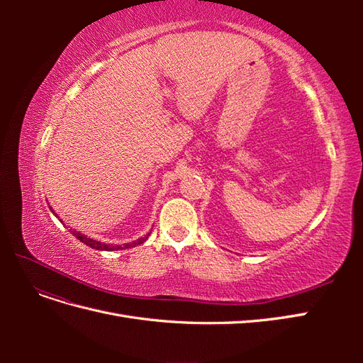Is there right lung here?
Instances as JSON below:
<instances>
[{"instance_id":"obj_1","label":"right lung","mask_w":363,"mask_h":363,"mask_svg":"<svg viewBox=\"0 0 363 363\" xmlns=\"http://www.w3.org/2000/svg\"><path fill=\"white\" fill-rule=\"evenodd\" d=\"M51 208V212L56 215V212L52 211V207H50ZM57 216V215H56ZM59 218V216H57ZM60 223H63L62 219H60ZM65 225V224H63ZM69 232L80 240V242H83L84 245H87V247H91V248H94V250H100V251H118V250H125V248H133V247H136V245H140V244H144L145 240L148 239V236H150V233H147L145 236H142V238H139V239H136V240H133V242H127V244H123V245H113V244H111V245H107V244H104V242H100V240H95V239H92V238H89V236H86V235H83V233H80V232H75L74 228H69Z\"/></svg>"}]
</instances>
